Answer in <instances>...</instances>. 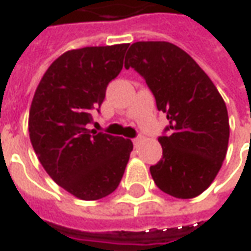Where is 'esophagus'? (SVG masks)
<instances>
[{"label": "esophagus", "mask_w": 251, "mask_h": 251, "mask_svg": "<svg viewBox=\"0 0 251 251\" xmlns=\"http://www.w3.org/2000/svg\"><path fill=\"white\" fill-rule=\"evenodd\" d=\"M141 141H142V135H137L135 138H132V142H134V145H138Z\"/></svg>", "instance_id": "1"}]
</instances>
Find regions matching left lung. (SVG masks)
Here are the masks:
<instances>
[{
	"instance_id": "left-lung-1",
	"label": "left lung",
	"mask_w": 251,
	"mask_h": 251,
	"mask_svg": "<svg viewBox=\"0 0 251 251\" xmlns=\"http://www.w3.org/2000/svg\"><path fill=\"white\" fill-rule=\"evenodd\" d=\"M124 67L145 79L169 120L158 138L162 159L150 168L155 184L172 197H197L226 156L229 117L222 96L200 65L168 42L131 44Z\"/></svg>"
}]
</instances>
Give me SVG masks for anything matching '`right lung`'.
<instances>
[{"label": "right lung", "instance_id": "right-lung-1", "mask_svg": "<svg viewBox=\"0 0 251 251\" xmlns=\"http://www.w3.org/2000/svg\"><path fill=\"white\" fill-rule=\"evenodd\" d=\"M128 44L67 51L43 75L29 113V135L49 176L75 197L93 201L120 184L132 142L91 130L106 88L123 70Z\"/></svg>", "mask_w": 251, "mask_h": 251}]
</instances>
